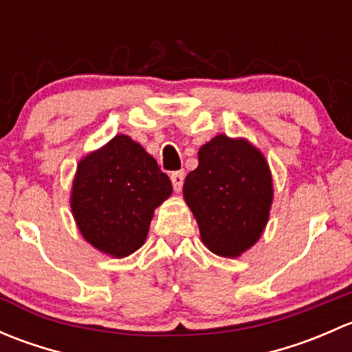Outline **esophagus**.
Returning a JSON list of instances; mask_svg holds the SVG:
<instances>
[{"label": "esophagus", "mask_w": 352, "mask_h": 352, "mask_svg": "<svg viewBox=\"0 0 352 352\" xmlns=\"http://www.w3.org/2000/svg\"><path fill=\"white\" fill-rule=\"evenodd\" d=\"M170 179H172L173 190H175V192H180V190H182V186H184V170L173 172L172 175H170Z\"/></svg>", "instance_id": "esophagus-1"}]
</instances>
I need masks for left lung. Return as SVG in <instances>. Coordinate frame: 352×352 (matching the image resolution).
Instances as JSON below:
<instances>
[{
  "instance_id": "left-lung-1",
  "label": "left lung",
  "mask_w": 352,
  "mask_h": 352,
  "mask_svg": "<svg viewBox=\"0 0 352 352\" xmlns=\"http://www.w3.org/2000/svg\"><path fill=\"white\" fill-rule=\"evenodd\" d=\"M184 199L212 254L240 257L264 233L274 186L264 153L245 138L218 134L199 148Z\"/></svg>"
}]
</instances>
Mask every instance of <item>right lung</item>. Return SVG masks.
I'll use <instances>...</instances> for the list:
<instances>
[{
    "label": "right lung",
    "instance_id": "1",
    "mask_svg": "<svg viewBox=\"0 0 352 352\" xmlns=\"http://www.w3.org/2000/svg\"><path fill=\"white\" fill-rule=\"evenodd\" d=\"M172 182L143 146L126 134L85 155L71 187V212L91 247L122 258L144 243L155 209Z\"/></svg>",
    "mask_w": 352,
    "mask_h": 352
}]
</instances>
